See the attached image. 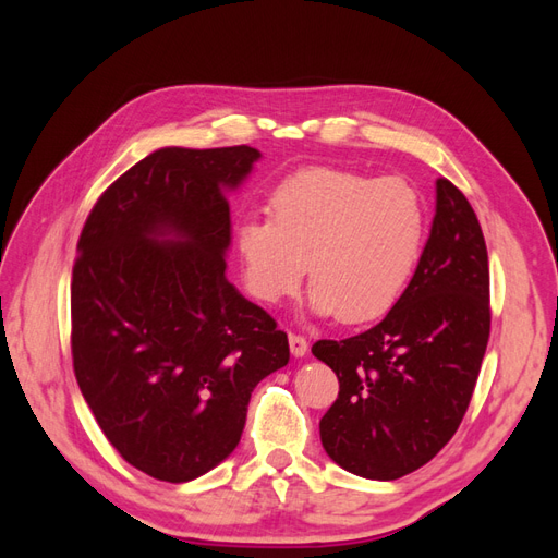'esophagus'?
Returning a JSON list of instances; mask_svg holds the SVG:
<instances>
[{
	"mask_svg": "<svg viewBox=\"0 0 558 558\" xmlns=\"http://www.w3.org/2000/svg\"><path fill=\"white\" fill-rule=\"evenodd\" d=\"M289 347H291V353L295 359H302L307 353V340L302 335H289Z\"/></svg>",
	"mask_w": 558,
	"mask_h": 558,
	"instance_id": "34e87169",
	"label": "esophagus"
}]
</instances>
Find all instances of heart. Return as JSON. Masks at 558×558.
Instances as JSON below:
<instances>
[{"mask_svg":"<svg viewBox=\"0 0 558 558\" xmlns=\"http://www.w3.org/2000/svg\"><path fill=\"white\" fill-rule=\"evenodd\" d=\"M267 207L234 230L244 281L267 305L310 272L312 314L373 320L396 305L424 251V202L402 179L305 167L275 185Z\"/></svg>","mask_w":558,"mask_h":558,"instance_id":"b5f03b06","label":"heart"}]
</instances>
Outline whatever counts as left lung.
<instances>
[{"label":"left lung","instance_id":"1","mask_svg":"<svg viewBox=\"0 0 558 558\" xmlns=\"http://www.w3.org/2000/svg\"><path fill=\"white\" fill-rule=\"evenodd\" d=\"M488 328L480 221L465 195L437 179L428 242L391 312L356 337L312 347L340 379V396L318 424L326 453L381 482L426 465L461 426Z\"/></svg>","mask_w":558,"mask_h":558}]
</instances>
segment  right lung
<instances>
[{"label": "right lung", "mask_w": 558, "mask_h": 558, "mask_svg": "<svg viewBox=\"0 0 558 558\" xmlns=\"http://www.w3.org/2000/svg\"><path fill=\"white\" fill-rule=\"evenodd\" d=\"M251 146L148 154L97 199L72 277L83 398L123 459L191 482L234 451L251 391L291 359L289 337L226 277L228 195Z\"/></svg>", "instance_id": "add662e5"}]
</instances>
